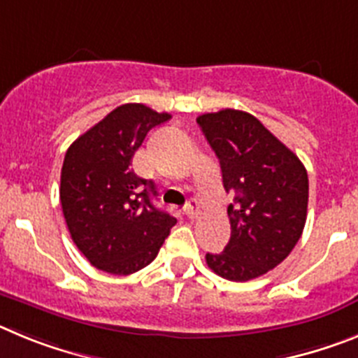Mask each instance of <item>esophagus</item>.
Listing matches in <instances>:
<instances>
[{"instance_id":"esophagus-1","label":"esophagus","mask_w":358,"mask_h":358,"mask_svg":"<svg viewBox=\"0 0 358 358\" xmlns=\"http://www.w3.org/2000/svg\"><path fill=\"white\" fill-rule=\"evenodd\" d=\"M185 214H187V217H189V219L198 217V215H199V205H198V201H196V199H191V201L187 203Z\"/></svg>"}]
</instances>
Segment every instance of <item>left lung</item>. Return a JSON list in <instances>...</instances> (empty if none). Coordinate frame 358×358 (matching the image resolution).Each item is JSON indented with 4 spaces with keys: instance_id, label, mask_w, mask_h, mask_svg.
Instances as JSON below:
<instances>
[{
    "instance_id": "8db88e82",
    "label": "left lung",
    "mask_w": 358,
    "mask_h": 358,
    "mask_svg": "<svg viewBox=\"0 0 358 358\" xmlns=\"http://www.w3.org/2000/svg\"><path fill=\"white\" fill-rule=\"evenodd\" d=\"M198 124L219 159L231 235L221 253H207L215 275L248 282L275 269L301 237L307 221L308 176L301 160L255 115L224 108Z\"/></svg>"
}]
</instances>
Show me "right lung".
Wrapping results in <instances>:
<instances>
[{
	"instance_id": "add662e5",
	"label": "right lung",
	"mask_w": 358,
	"mask_h": 358,
	"mask_svg": "<svg viewBox=\"0 0 358 358\" xmlns=\"http://www.w3.org/2000/svg\"><path fill=\"white\" fill-rule=\"evenodd\" d=\"M171 119L143 103L114 108L66 153L60 203L71 239L94 267L131 275L159 253L176 219L151 203L155 183L137 176L131 159L151 128Z\"/></svg>"
}]
</instances>
